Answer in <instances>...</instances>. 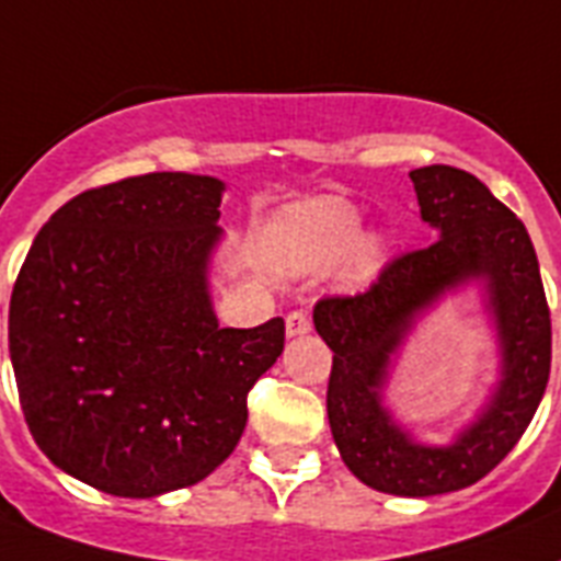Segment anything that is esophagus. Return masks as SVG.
<instances>
[{"label": "esophagus", "mask_w": 561, "mask_h": 561, "mask_svg": "<svg viewBox=\"0 0 561 561\" xmlns=\"http://www.w3.org/2000/svg\"><path fill=\"white\" fill-rule=\"evenodd\" d=\"M285 331H288L290 339L305 336V333H310V317L305 310H294V313L285 319Z\"/></svg>", "instance_id": "obj_1"}]
</instances>
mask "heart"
I'll list each match as a JSON object with an SVG mask.
<instances>
[{"label": "heart", "mask_w": 561, "mask_h": 561, "mask_svg": "<svg viewBox=\"0 0 561 561\" xmlns=\"http://www.w3.org/2000/svg\"><path fill=\"white\" fill-rule=\"evenodd\" d=\"M362 214L339 196H313L294 202L273 216L265 248L273 267L290 276L317 273L342 260V279L365 285L379 273L388 256V237L379 230L362 233Z\"/></svg>", "instance_id": "heart-1"}]
</instances>
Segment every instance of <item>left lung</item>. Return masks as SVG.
<instances>
[{
  "label": "left lung",
  "instance_id": "8db88e82",
  "mask_svg": "<svg viewBox=\"0 0 561 561\" xmlns=\"http://www.w3.org/2000/svg\"><path fill=\"white\" fill-rule=\"evenodd\" d=\"M419 216L439 239L393 259L359 296H331L313 324L333 351L328 422L353 477L393 496H439L488 477L519 442L550 376V310L525 225L477 176L411 171ZM477 284L497 342V382L448 443H422L387 403L407 336L444 296Z\"/></svg>",
  "mask_w": 561,
  "mask_h": 561
}]
</instances>
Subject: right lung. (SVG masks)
<instances>
[{
  "mask_svg": "<svg viewBox=\"0 0 561 561\" xmlns=\"http://www.w3.org/2000/svg\"><path fill=\"white\" fill-rule=\"evenodd\" d=\"M225 182L148 173L93 187L36 233L8 342L33 442L125 499L196 484L233 454L248 390L285 347L279 317L219 328L210 265Z\"/></svg>",
  "mask_w": 561,
  "mask_h": 561,
  "instance_id": "obj_1",
  "label": "right lung"
}]
</instances>
